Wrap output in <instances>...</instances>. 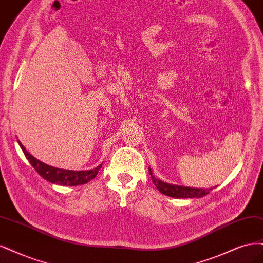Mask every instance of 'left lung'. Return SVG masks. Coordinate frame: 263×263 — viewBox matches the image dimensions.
Returning a JSON list of instances; mask_svg holds the SVG:
<instances>
[{
  "mask_svg": "<svg viewBox=\"0 0 263 263\" xmlns=\"http://www.w3.org/2000/svg\"><path fill=\"white\" fill-rule=\"evenodd\" d=\"M148 172L152 178V181L156 185V188L160 193L165 194V196L176 198V199H187V198H202L206 196L208 193L213 188L210 189H202V188H190L184 187V185H178V184H171L159 180L153 175L152 169L148 167Z\"/></svg>",
  "mask_w": 263,
  "mask_h": 263,
  "instance_id": "left-lung-1",
  "label": "left lung"
}]
</instances>
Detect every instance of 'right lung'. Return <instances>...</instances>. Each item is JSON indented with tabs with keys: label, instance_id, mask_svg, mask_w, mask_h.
Instances as JSON below:
<instances>
[{
	"label": "right lung",
	"instance_id": "1",
	"mask_svg": "<svg viewBox=\"0 0 263 263\" xmlns=\"http://www.w3.org/2000/svg\"><path fill=\"white\" fill-rule=\"evenodd\" d=\"M20 146L23 151V153L28 159V162L31 164V166L35 168V171L46 179L47 181L60 184V185H80L87 183L88 181L92 180L98 174L99 169L103 166V164L98 165L94 169H89V171H69V169H62V168H57L49 166L45 163H42L41 160L33 157L30 153L26 151L24 147L23 144L17 140Z\"/></svg>",
	"mask_w": 263,
	"mask_h": 263
}]
</instances>
